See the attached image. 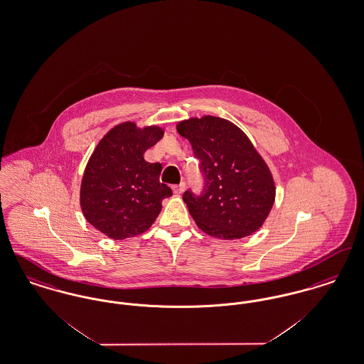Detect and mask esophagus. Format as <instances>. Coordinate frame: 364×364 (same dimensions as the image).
I'll list each match as a JSON object with an SVG mask.
<instances>
[{
  "label": "esophagus",
  "mask_w": 364,
  "mask_h": 364,
  "mask_svg": "<svg viewBox=\"0 0 364 364\" xmlns=\"http://www.w3.org/2000/svg\"><path fill=\"white\" fill-rule=\"evenodd\" d=\"M172 190H173V192L176 193V195H180V193H183L184 190H186V184H184V183H180V184H174L173 187H172Z\"/></svg>",
  "instance_id": "obj_1"
}]
</instances>
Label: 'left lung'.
<instances>
[{"label":"left lung","instance_id":"left-lung-1","mask_svg":"<svg viewBox=\"0 0 364 364\" xmlns=\"http://www.w3.org/2000/svg\"><path fill=\"white\" fill-rule=\"evenodd\" d=\"M200 161L205 187L183 193L196 225L210 236L233 240L257 232L276 199L272 172L251 140L225 119L203 116L177 124Z\"/></svg>","mask_w":364,"mask_h":364}]
</instances>
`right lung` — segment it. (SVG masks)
<instances>
[{
    "label": "right lung",
    "instance_id": "add662e5",
    "mask_svg": "<svg viewBox=\"0 0 364 364\" xmlns=\"http://www.w3.org/2000/svg\"><path fill=\"white\" fill-rule=\"evenodd\" d=\"M164 136L151 125L122 122L112 128L87 162L80 206L87 221L113 240L134 237L154 224L162 200L172 190L159 181L161 164L144 161V151Z\"/></svg>",
    "mask_w": 364,
    "mask_h": 364
}]
</instances>
